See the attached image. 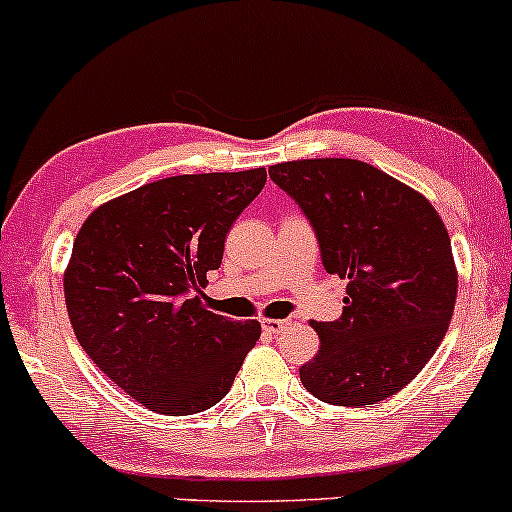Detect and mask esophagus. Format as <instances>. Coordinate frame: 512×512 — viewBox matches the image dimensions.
I'll list each match as a JSON object with an SVG mask.
<instances>
[{
	"label": "esophagus",
	"mask_w": 512,
	"mask_h": 512,
	"mask_svg": "<svg viewBox=\"0 0 512 512\" xmlns=\"http://www.w3.org/2000/svg\"><path fill=\"white\" fill-rule=\"evenodd\" d=\"M289 325H291V320H274V317H269V320H262L264 332H269V334L284 332Z\"/></svg>",
	"instance_id": "obj_1"
}]
</instances>
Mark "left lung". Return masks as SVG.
Here are the masks:
<instances>
[{
    "mask_svg": "<svg viewBox=\"0 0 512 512\" xmlns=\"http://www.w3.org/2000/svg\"><path fill=\"white\" fill-rule=\"evenodd\" d=\"M272 178L308 216L327 274L346 279L344 313L310 322L320 351L301 366L310 395L366 407L407 387L452 320L457 269L424 195L354 158L276 163Z\"/></svg>",
    "mask_w": 512,
    "mask_h": 512,
    "instance_id": "1",
    "label": "left lung"
}]
</instances>
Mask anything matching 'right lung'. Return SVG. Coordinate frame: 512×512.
<instances>
[{
    "mask_svg": "<svg viewBox=\"0 0 512 512\" xmlns=\"http://www.w3.org/2000/svg\"><path fill=\"white\" fill-rule=\"evenodd\" d=\"M267 170L175 175L93 211L74 240L64 301L76 339L117 387L156 414L187 416L231 390L260 339L202 305L207 272Z\"/></svg>",
    "mask_w": 512,
    "mask_h": 512,
    "instance_id": "add662e5",
    "label": "right lung"
}]
</instances>
